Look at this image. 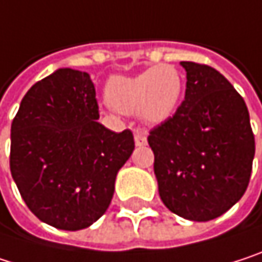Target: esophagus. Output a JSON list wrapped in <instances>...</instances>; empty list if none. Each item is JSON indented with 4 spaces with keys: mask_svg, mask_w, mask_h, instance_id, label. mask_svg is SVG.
<instances>
[{
    "mask_svg": "<svg viewBox=\"0 0 262 262\" xmlns=\"http://www.w3.org/2000/svg\"><path fill=\"white\" fill-rule=\"evenodd\" d=\"M134 142L137 146H146L148 140H146V134L142 129H136L134 131Z\"/></svg>",
    "mask_w": 262,
    "mask_h": 262,
    "instance_id": "34e87169",
    "label": "esophagus"
}]
</instances>
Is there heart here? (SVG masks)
<instances>
[{
  "mask_svg": "<svg viewBox=\"0 0 262 262\" xmlns=\"http://www.w3.org/2000/svg\"><path fill=\"white\" fill-rule=\"evenodd\" d=\"M185 82L171 64L149 67L133 76H111L105 85V97L119 113H137L148 125H160L177 111Z\"/></svg>",
  "mask_w": 262,
  "mask_h": 262,
  "instance_id": "1",
  "label": "heart"
}]
</instances>
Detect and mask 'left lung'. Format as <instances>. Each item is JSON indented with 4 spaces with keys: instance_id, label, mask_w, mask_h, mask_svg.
<instances>
[{
    "instance_id": "8db88e82",
    "label": "left lung",
    "mask_w": 262,
    "mask_h": 262,
    "mask_svg": "<svg viewBox=\"0 0 262 262\" xmlns=\"http://www.w3.org/2000/svg\"><path fill=\"white\" fill-rule=\"evenodd\" d=\"M185 100L156 126L148 143L165 206L191 221H209L244 195L255 157V137L244 99L215 68L180 62Z\"/></svg>"
}]
</instances>
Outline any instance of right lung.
I'll list each match as a JSON object with an SVG mask.
<instances>
[{"instance_id": "add662e5", "label": "right lung", "mask_w": 262, "mask_h": 262, "mask_svg": "<svg viewBox=\"0 0 262 262\" xmlns=\"http://www.w3.org/2000/svg\"><path fill=\"white\" fill-rule=\"evenodd\" d=\"M97 119L90 74L59 68L27 91L12 122V177L27 207L56 229L97 221L134 151L129 129L114 133Z\"/></svg>"}]
</instances>
